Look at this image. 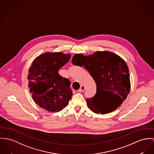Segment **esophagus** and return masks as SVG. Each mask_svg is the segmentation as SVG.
Listing matches in <instances>:
<instances>
[{
    "label": "esophagus",
    "mask_w": 154,
    "mask_h": 154,
    "mask_svg": "<svg viewBox=\"0 0 154 154\" xmlns=\"http://www.w3.org/2000/svg\"><path fill=\"white\" fill-rule=\"evenodd\" d=\"M84 90H85V87L83 85H81L80 89L78 90V92L81 93V92H83Z\"/></svg>",
    "instance_id": "1"
}]
</instances>
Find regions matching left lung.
Returning a JSON list of instances; mask_svg holds the SVG:
<instances>
[{
	"label": "left lung",
	"instance_id": "left-lung-1",
	"mask_svg": "<svg viewBox=\"0 0 154 154\" xmlns=\"http://www.w3.org/2000/svg\"><path fill=\"white\" fill-rule=\"evenodd\" d=\"M75 66H84L89 72L96 84V94L87 98L90 109L96 114L111 112L120 106L130 91V74L125 61L118 55L109 51H97L92 55L75 54L72 58ZM111 92L109 99L100 93Z\"/></svg>",
	"mask_w": 154,
	"mask_h": 154
}]
</instances>
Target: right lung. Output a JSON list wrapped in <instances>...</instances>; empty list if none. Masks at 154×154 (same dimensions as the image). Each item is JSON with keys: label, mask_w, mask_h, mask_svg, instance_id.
I'll use <instances>...</instances> for the list:
<instances>
[{"label": "right lung", "mask_w": 154, "mask_h": 154, "mask_svg": "<svg viewBox=\"0 0 154 154\" xmlns=\"http://www.w3.org/2000/svg\"><path fill=\"white\" fill-rule=\"evenodd\" d=\"M70 57L61 52L45 53L34 60L29 70L30 93L35 103L47 111H59L71 98L69 80L59 74Z\"/></svg>", "instance_id": "1"}]
</instances>
